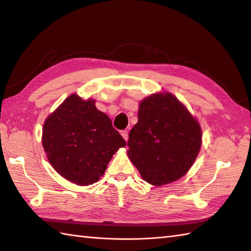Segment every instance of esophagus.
<instances>
[{
  "label": "esophagus",
  "mask_w": 251,
  "mask_h": 251,
  "mask_svg": "<svg viewBox=\"0 0 251 251\" xmlns=\"http://www.w3.org/2000/svg\"><path fill=\"white\" fill-rule=\"evenodd\" d=\"M121 135L123 136V138H124L126 141L128 140V131H127V130H122L121 131Z\"/></svg>",
  "instance_id": "obj_1"
}]
</instances>
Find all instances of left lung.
I'll return each mask as SVG.
<instances>
[{"label":"left lung","mask_w":251,"mask_h":251,"mask_svg":"<svg viewBox=\"0 0 251 251\" xmlns=\"http://www.w3.org/2000/svg\"><path fill=\"white\" fill-rule=\"evenodd\" d=\"M201 145V126L185 106L172 94H155L140 102L127 154L143 180L161 186L186 174Z\"/></svg>","instance_id":"1"}]
</instances>
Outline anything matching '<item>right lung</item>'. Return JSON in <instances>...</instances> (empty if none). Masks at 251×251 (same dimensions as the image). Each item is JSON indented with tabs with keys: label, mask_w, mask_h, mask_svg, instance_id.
<instances>
[{
	"label": "right lung",
	"mask_w": 251,
	"mask_h": 251,
	"mask_svg": "<svg viewBox=\"0 0 251 251\" xmlns=\"http://www.w3.org/2000/svg\"><path fill=\"white\" fill-rule=\"evenodd\" d=\"M47 158L63 178L78 185L93 184L126 141L95 101L73 94L47 117L42 137Z\"/></svg>",
	"instance_id": "obj_1"
}]
</instances>
